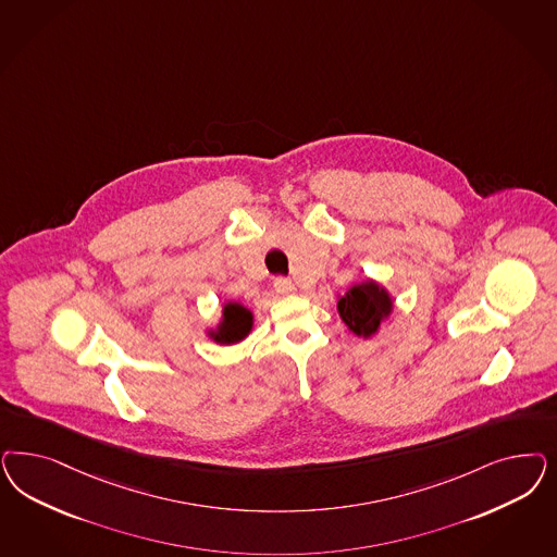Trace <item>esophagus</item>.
I'll return each mask as SVG.
<instances>
[{
    "instance_id": "1",
    "label": "esophagus",
    "mask_w": 557,
    "mask_h": 557,
    "mask_svg": "<svg viewBox=\"0 0 557 557\" xmlns=\"http://www.w3.org/2000/svg\"><path fill=\"white\" fill-rule=\"evenodd\" d=\"M274 288H276V293H281V295L295 293V285H293L288 278H276V281H274Z\"/></svg>"
}]
</instances>
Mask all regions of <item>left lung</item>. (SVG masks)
<instances>
[{"label": "left lung", "mask_w": 557, "mask_h": 557, "mask_svg": "<svg viewBox=\"0 0 557 557\" xmlns=\"http://www.w3.org/2000/svg\"><path fill=\"white\" fill-rule=\"evenodd\" d=\"M336 309L348 332L369 341L379 334L381 323L392 318L394 297L377 281L364 278L348 287L344 295H338Z\"/></svg>", "instance_id": "obj_1"}]
</instances>
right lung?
<instances>
[{"label": "right lung", "mask_w": 557, "mask_h": 557, "mask_svg": "<svg viewBox=\"0 0 557 557\" xmlns=\"http://www.w3.org/2000/svg\"><path fill=\"white\" fill-rule=\"evenodd\" d=\"M253 327V313L237 301H227L221 307V318L215 323V327L207 330V336L216 344H237L246 341L250 336Z\"/></svg>", "instance_id": "1"}]
</instances>
